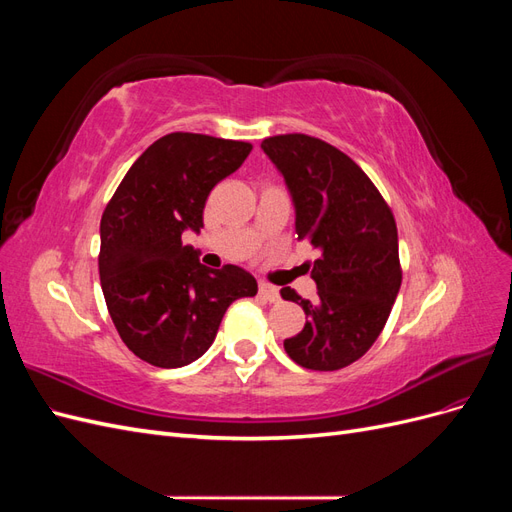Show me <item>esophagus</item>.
Instances as JSON below:
<instances>
[{"label":"esophagus","mask_w":512,"mask_h":512,"mask_svg":"<svg viewBox=\"0 0 512 512\" xmlns=\"http://www.w3.org/2000/svg\"><path fill=\"white\" fill-rule=\"evenodd\" d=\"M258 294H260V299H265L269 303L280 301V290H277L275 286H269V284H260Z\"/></svg>","instance_id":"1"}]
</instances>
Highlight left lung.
<instances>
[{"label": "left lung", "mask_w": 512, "mask_h": 512, "mask_svg": "<svg viewBox=\"0 0 512 512\" xmlns=\"http://www.w3.org/2000/svg\"><path fill=\"white\" fill-rule=\"evenodd\" d=\"M260 147L284 177L299 239L320 252L312 267L318 299H301L292 288L280 292L305 312L303 331L284 348L305 369L348 367L374 346L397 299L395 218L363 170L320 138L284 134Z\"/></svg>", "instance_id": "obj_1"}]
</instances>
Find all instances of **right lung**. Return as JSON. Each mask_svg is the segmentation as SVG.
Listing matches in <instances>:
<instances>
[{
	"label": "right lung",
	"instance_id": "add662e5",
	"mask_svg": "<svg viewBox=\"0 0 512 512\" xmlns=\"http://www.w3.org/2000/svg\"><path fill=\"white\" fill-rule=\"evenodd\" d=\"M252 145L173 132L143 151L100 222V284L115 329L138 359L175 369L200 359L232 301L254 297V275L209 269L183 245L200 232L209 192L250 156Z\"/></svg>",
	"mask_w": 512,
	"mask_h": 512
}]
</instances>
